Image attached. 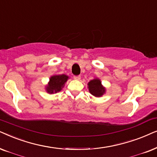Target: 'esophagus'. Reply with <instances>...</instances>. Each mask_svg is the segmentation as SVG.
Segmentation results:
<instances>
[{
  "label": "esophagus",
  "mask_w": 157,
  "mask_h": 157,
  "mask_svg": "<svg viewBox=\"0 0 157 157\" xmlns=\"http://www.w3.org/2000/svg\"><path fill=\"white\" fill-rule=\"evenodd\" d=\"M80 75H78V76H74V79L75 80H80Z\"/></svg>",
  "instance_id": "34e87169"
}]
</instances>
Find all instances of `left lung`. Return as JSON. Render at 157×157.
Here are the masks:
<instances>
[{
    "instance_id": "1",
    "label": "left lung",
    "mask_w": 157,
    "mask_h": 157,
    "mask_svg": "<svg viewBox=\"0 0 157 157\" xmlns=\"http://www.w3.org/2000/svg\"><path fill=\"white\" fill-rule=\"evenodd\" d=\"M89 92L91 95L97 98L102 97L105 93V87L102 85L101 80L98 77H95L87 83Z\"/></svg>"
}]
</instances>
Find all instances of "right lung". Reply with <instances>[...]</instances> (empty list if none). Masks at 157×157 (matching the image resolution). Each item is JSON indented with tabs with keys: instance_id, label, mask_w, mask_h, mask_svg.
<instances>
[{
	"instance_id": "right-lung-1",
	"label": "right lung",
	"mask_w": 157,
	"mask_h": 157,
	"mask_svg": "<svg viewBox=\"0 0 157 157\" xmlns=\"http://www.w3.org/2000/svg\"><path fill=\"white\" fill-rule=\"evenodd\" d=\"M69 79L66 75H54L50 77L48 84L45 86L47 93L54 94L59 93L64 87V85Z\"/></svg>"
}]
</instances>
